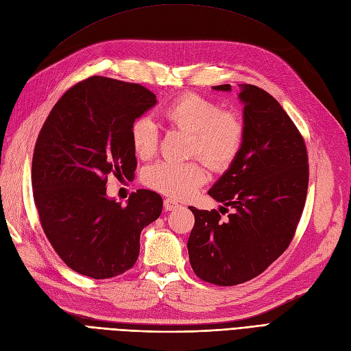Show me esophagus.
<instances>
[{
  "instance_id": "34e87169",
  "label": "esophagus",
  "mask_w": 351,
  "mask_h": 351,
  "mask_svg": "<svg viewBox=\"0 0 351 351\" xmlns=\"http://www.w3.org/2000/svg\"><path fill=\"white\" fill-rule=\"evenodd\" d=\"M164 208H165V210H174L176 208H178V204L173 199H165L164 200Z\"/></svg>"
}]
</instances>
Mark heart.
<instances>
[{"mask_svg":"<svg viewBox=\"0 0 351 351\" xmlns=\"http://www.w3.org/2000/svg\"><path fill=\"white\" fill-rule=\"evenodd\" d=\"M168 123L190 133L189 154L200 155L212 168H226L239 155L244 124L230 110L195 92H186L169 102L162 111ZM130 141L134 154L141 159L155 155L159 132L155 121L147 115L137 117L130 127ZM204 162H168L151 165L143 174L146 186L176 199L187 197L206 182Z\"/></svg>","mask_w":351,"mask_h":351,"instance_id":"b5f03b06","label":"heart"}]
</instances>
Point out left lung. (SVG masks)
I'll return each mask as SVG.
<instances>
[{
  "instance_id": "1",
  "label": "left lung",
  "mask_w": 351,
  "mask_h": 351,
  "mask_svg": "<svg viewBox=\"0 0 351 351\" xmlns=\"http://www.w3.org/2000/svg\"><path fill=\"white\" fill-rule=\"evenodd\" d=\"M240 90L241 149L208 192L224 204L219 211L235 210L222 221L217 209L190 206V265L200 280L217 285L246 282L281 256L294 237L309 184L304 141L280 102L253 84H240Z\"/></svg>"
}]
</instances>
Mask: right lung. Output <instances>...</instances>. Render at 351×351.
Returning a JSON list of instances; mask_svg holds the SVG:
<instances>
[{
  "label": "right lung",
  "instance_id": "obj_1",
  "mask_svg": "<svg viewBox=\"0 0 351 351\" xmlns=\"http://www.w3.org/2000/svg\"><path fill=\"white\" fill-rule=\"evenodd\" d=\"M156 104L142 84L92 76L51 110L32 159L40 226L69 268L112 278L137 261L141 232L162 210V197L139 189L127 205L107 196L110 174L132 178L137 165L132 123Z\"/></svg>",
  "mask_w": 351,
  "mask_h": 351
}]
</instances>
